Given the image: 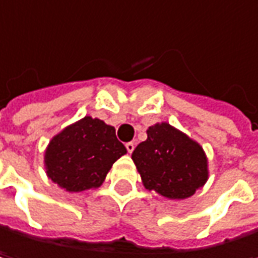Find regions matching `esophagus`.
I'll list each match as a JSON object with an SVG mask.
<instances>
[{"instance_id":"34e87169","label":"esophagus","mask_w":258,"mask_h":258,"mask_svg":"<svg viewBox=\"0 0 258 258\" xmlns=\"http://www.w3.org/2000/svg\"><path fill=\"white\" fill-rule=\"evenodd\" d=\"M125 148H127L128 154H131V152L134 151V148H136V143H134V142H128V143L125 145Z\"/></svg>"}]
</instances>
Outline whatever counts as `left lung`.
<instances>
[{
	"instance_id": "1",
	"label": "left lung",
	"mask_w": 258,
	"mask_h": 258,
	"mask_svg": "<svg viewBox=\"0 0 258 258\" xmlns=\"http://www.w3.org/2000/svg\"><path fill=\"white\" fill-rule=\"evenodd\" d=\"M146 133L148 139L131 154L146 189L169 200H183L206 183L208 157L196 140L167 122Z\"/></svg>"
}]
</instances>
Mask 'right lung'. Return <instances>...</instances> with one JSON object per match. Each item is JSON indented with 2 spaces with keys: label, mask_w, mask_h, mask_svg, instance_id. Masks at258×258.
Segmentation results:
<instances>
[{
  "label": "right lung",
  "mask_w": 258,
  "mask_h": 258,
  "mask_svg": "<svg viewBox=\"0 0 258 258\" xmlns=\"http://www.w3.org/2000/svg\"><path fill=\"white\" fill-rule=\"evenodd\" d=\"M127 154L115 128L85 116L52 137L44 151L47 178L69 192L98 188L113 163Z\"/></svg>",
  "instance_id": "right-lung-1"
}]
</instances>
